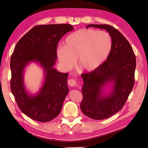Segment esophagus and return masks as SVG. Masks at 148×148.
Instances as JSON below:
<instances>
[{"instance_id":"obj_1","label":"esophagus","mask_w":148,"mask_h":148,"mask_svg":"<svg viewBox=\"0 0 148 148\" xmlns=\"http://www.w3.org/2000/svg\"><path fill=\"white\" fill-rule=\"evenodd\" d=\"M68 84L70 87H75L76 86V81L74 79H70L68 81Z\"/></svg>"}]
</instances>
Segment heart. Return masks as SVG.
I'll return each instance as SVG.
<instances>
[{
  "label": "heart",
  "mask_w": 148,
  "mask_h": 148,
  "mask_svg": "<svg viewBox=\"0 0 148 148\" xmlns=\"http://www.w3.org/2000/svg\"><path fill=\"white\" fill-rule=\"evenodd\" d=\"M112 38L109 33L92 29H79L65 39V45L57 48V56L62 66L72 69L77 60V66L84 71L96 70L104 63L111 53Z\"/></svg>",
  "instance_id": "obj_1"
}]
</instances>
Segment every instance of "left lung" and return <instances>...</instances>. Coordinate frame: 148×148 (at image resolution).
Instances as JSON below:
<instances>
[{"label": "left lung", "instance_id": "left-lung-1", "mask_svg": "<svg viewBox=\"0 0 148 148\" xmlns=\"http://www.w3.org/2000/svg\"><path fill=\"white\" fill-rule=\"evenodd\" d=\"M91 27L106 30L112 38V49L106 61L90 73L82 74V111L90 118L101 120L124 106L134 86L136 57L129 42L114 27L90 24L86 28ZM105 87L110 89L108 94Z\"/></svg>", "mask_w": 148, "mask_h": 148}]
</instances>
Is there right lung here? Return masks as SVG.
<instances>
[{"label": "right lung", "instance_id": "right-lung-1", "mask_svg": "<svg viewBox=\"0 0 148 148\" xmlns=\"http://www.w3.org/2000/svg\"><path fill=\"white\" fill-rule=\"evenodd\" d=\"M73 29L70 24L35 26L15 47L10 59L11 91L22 112L35 121H50L61 112L69 91V74L54 68L57 47L62 37ZM31 62L38 64L44 72L43 83L36 94L27 91L24 82V70Z\"/></svg>", "mask_w": 148, "mask_h": 148}]
</instances>
